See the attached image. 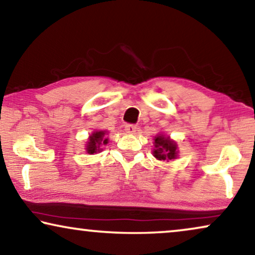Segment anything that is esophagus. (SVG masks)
<instances>
[{
	"instance_id": "1",
	"label": "esophagus",
	"mask_w": 255,
	"mask_h": 255,
	"mask_svg": "<svg viewBox=\"0 0 255 255\" xmlns=\"http://www.w3.org/2000/svg\"><path fill=\"white\" fill-rule=\"evenodd\" d=\"M124 130L128 132V133H130V134H133L135 131H137V127H135L134 124H127L124 127Z\"/></svg>"
}]
</instances>
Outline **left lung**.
I'll return each instance as SVG.
<instances>
[{
  "label": "left lung",
  "mask_w": 255,
  "mask_h": 255,
  "mask_svg": "<svg viewBox=\"0 0 255 255\" xmlns=\"http://www.w3.org/2000/svg\"><path fill=\"white\" fill-rule=\"evenodd\" d=\"M153 155L158 160L169 161L177 156V145L169 137H165L163 134H158L154 138V148Z\"/></svg>",
  "instance_id": "obj_1"
}]
</instances>
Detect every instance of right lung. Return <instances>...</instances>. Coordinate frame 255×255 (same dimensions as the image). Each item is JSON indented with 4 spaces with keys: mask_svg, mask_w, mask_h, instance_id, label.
Listing matches in <instances>:
<instances>
[{
    "mask_svg": "<svg viewBox=\"0 0 255 255\" xmlns=\"http://www.w3.org/2000/svg\"><path fill=\"white\" fill-rule=\"evenodd\" d=\"M107 131H96L89 135L88 142H87V152L89 154H94V153L100 152L101 145L108 144V138H106Z\"/></svg>",
    "mask_w": 255,
    "mask_h": 255,
    "instance_id": "right-lung-1",
    "label": "right lung"
}]
</instances>
